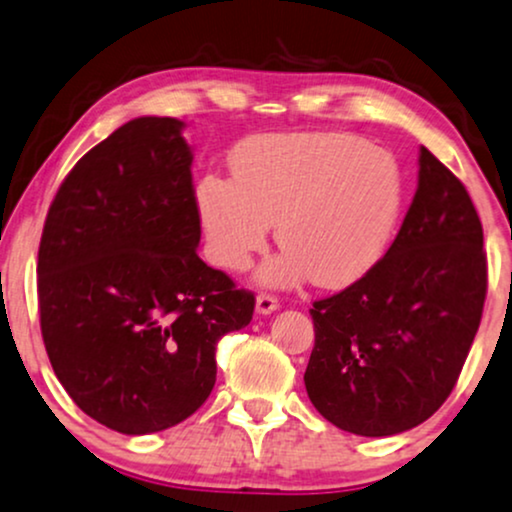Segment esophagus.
<instances>
[{"mask_svg":"<svg viewBox=\"0 0 512 512\" xmlns=\"http://www.w3.org/2000/svg\"><path fill=\"white\" fill-rule=\"evenodd\" d=\"M277 308H280V301H277L275 296H270V294L256 296V313L258 315H270V313H275Z\"/></svg>","mask_w":512,"mask_h":512,"instance_id":"obj_1","label":"esophagus"}]
</instances>
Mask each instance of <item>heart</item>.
<instances>
[{
	"instance_id": "1",
	"label": "heart",
	"mask_w": 512,
	"mask_h": 512,
	"mask_svg": "<svg viewBox=\"0 0 512 512\" xmlns=\"http://www.w3.org/2000/svg\"><path fill=\"white\" fill-rule=\"evenodd\" d=\"M232 170L235 178L206 175L197 187L208 256L246 270L277 223L287 249L263 266L268 287L308 277L325 289L353 285L382 258L406 201L396 156L349 132L251 137L232 154Z\"/></svg>"
}]
</instances>
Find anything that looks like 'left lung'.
Listing matches in <instances>:
<instances>
[{
  "instance_id": "left-lung-1",
  "label": "left lung",
  "mask_w": 512,
  "mask_h": 512,
  "mask_svg": "<svg viewBox=\"0 0 512 512\" xmlns=\"http://www.w3.org/2000/svg\"><path fill=\"white\" fill-rule=\"evenodd\" d=\"M418 189L389 251L311 308L308 399L339 430L391 437L456 387L487 299L482 223L468 189L420 147Z\"/></svg>"
}]
</instances>
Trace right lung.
<instances>
[{
  "instance_id": "add662e5",
  "label": "right lung",
  "mask_w": 512,
  "mask_h": 512,
  "mask_svg": "<svg viewBox=\"0 0 512 512\" xmlns=\"http://www.w3.org/2000/svg\"><path fill=\"white\" fill-rule=\"evenodd\" d=\"M178 118L121 125L75 163L37 254L49 363L82 413L121 434L187 420L216 384V344L254 294L197 254L192 149Z\"/></svg>"
}]
</instances>
